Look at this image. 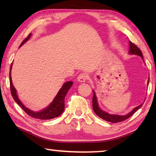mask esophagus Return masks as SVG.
I'll return each mask as SVG.
<instances>
[{"label":"esophagus","mask_w":156,"mask_h":156,"mask_svg":"<svg viewBox=\"0 0 156 156\" xmlns=\"http://www.w3.org/2000/svg\"><path fill=\"white\" fill-rule=\"evenodd\" d=\"M87 77H88V76H87V74L86 73H81L80 75L78 76L77 80L80 82H84L85 81L87 80Z\"/></svg>","instance_id":"esophagus-1"}]
</instances>
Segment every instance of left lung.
<instances>
[{"label":"left lung","instance_id":"obj_1","mask_svg":"<svg viewBox=\"0 0 156 156\" xmlns=\"http://www.w3.org/2000/svg\"><path fill=\"white\" fill-rule=\"evenodd\" d=\"M129 44H130V50H129L130 54L139 55V56L142 57V59H144L142 52L140 51V49L138 48L135 44L133 43V42L131 41L129 42ZM142 105H143V104H140V105H139V106H136V107L134 108L129 113V114H128L127 115H125V116L109 114H108V113L103 112V111L100 109L99 106H98L97 97H96L95 93H94V96H93V99H92V106H93L94 112H95V114H97L98 116L100 117V118L102 119H104V120L108 121V122L118 123V122H121V121H123L126 120V119H129V117H131L132 115H133L134 113L136 112V111H138V109H139V108L142 106Z\"/></svg>","mask_w":156,"mask_h":156}]
</instances>
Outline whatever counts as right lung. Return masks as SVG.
I'll list each match as a JSON object with an SVG mask.
<instances>
[{"instance_id":"add662e5","label":"right lung","mask_w":156,"mask_h":156,"mask_svg":"<svg viewBox=\"0 0 156 156\" xmlns=\"http://www.w3.org/2000/svg\"><path fill=\"white\" fill-rule=\"evenodd\" d=\"M31 34H29L28 36L25 38V39L22 42V43L20 44V46H22L25 42H27V40L30 37ZM12 64L10 66V92H11L12 97L13 98V99L16 101L17 104L22 108V109L26 113L27 115H29L30 116L33 117L35 119H42V120H47V119H52L56 117L59 116L61 114H62L65 109V96L67 94V93L69 91V89L71 88L72 86L73 82H67L63 84V86L62 87V88L59 89V92L57 93V94L55 98L53 100L52 104H50L48 107L44 108V110L41 111L39 112H35L33 111L28 109V108L25 107L23 104L21 103V101L19 100L18 98V95L16 94V90L15 89L12 83L11 80V76H10V71H11L12 68Z\"/></svg>"}]
</instances>
